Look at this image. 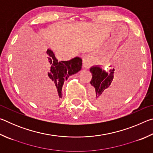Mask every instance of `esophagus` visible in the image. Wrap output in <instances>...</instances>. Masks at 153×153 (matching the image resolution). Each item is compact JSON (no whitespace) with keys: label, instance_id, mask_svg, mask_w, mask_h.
Here are the masks:
<instances>
[{"label":"esophagus","instance_id":"34e87169","mask_svg":"<svg viewBox=\"0 0 153 153\" xmlns=\"http://www.w3.org/2000/svg\"><path fill=\"white\" fill-rule=\"evenodd\" d=\"M90 65V57L89 55H85L82 58V66L84 68H88Z\"/></svg>","mask_w":153,"mask_h":153}]
</instances>
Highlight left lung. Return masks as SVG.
I'll return each mask as SVG.
<instances>
[{
  "label": "left lung",
  "mask_w": 153,
  "mask_h": 153,
  "mask_svg": "<svg viewBox=\"0 0 153 153\" xmlns=\"http://www.w3.org/2000/svg\"><path fill=\"white\" fill-rule=\"evenodd\" d=\"M120 63L118 73L120 76L114 80L115 69L105 72L98 66L90 68L92 78L90 81L92 99L94 104L103 106L121 99L126 95V91L134 79V69L130 62L123 59ZM122 65H120V64Z\"/></svg>",
  "instance_id": "obj_1"
}]
</instances>
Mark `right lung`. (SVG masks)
<instances>
[{
	"mask_svg": "<svg viewBox=\"0 0 153 153\" xmlns=\"http://www.w3.org/2000/svg\"><path fill=\"white\" fill-rule=\"evenodd\" d=\"M46 61L49 67L46 82L53 90L55 100H60L63 97L62 87L65 80L71 75L76 74L82 69V60L76 57L68 61H58L53 52L48 49L46 51Z\"/></svg>",
	"mask_w": 153,
	"mask_h": 153,
	"instance_id": "right-lung-1",
	"label": "right lung"
}]
</instances>
